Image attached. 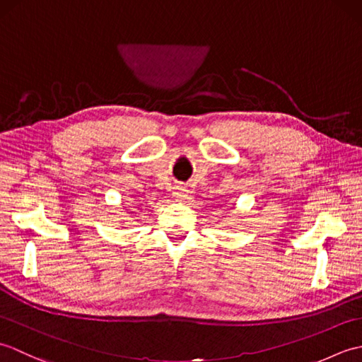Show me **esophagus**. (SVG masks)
<instances>
[{
    "label": "esophagus",
    "instance_id": "obj_1",
    "mask_svg": "<svg viewBox=\"0 0 362 362\" xmlns=\"http://www.w3.org/2000/svg\"><path fill=\"white\" fill-rule=\"evenodd\" d=\"M173 194H174V197H177V199H185V197L188 196V189H187L185 187H182V185L174 187Z\"/></svg>",
    "mask_w": 362,
    "mask_h": 362
}]
</instances>
